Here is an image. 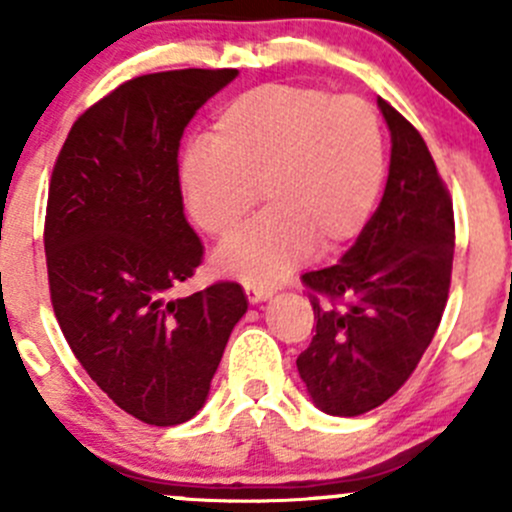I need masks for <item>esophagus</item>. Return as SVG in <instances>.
<instances>
[{"mask_svg":"<svg viewBox=\"0 0 512 512\" xmlns=\"http://www.w3.org/2000/svg\"><path fill=\"white\" fill-rule=\"evenodd\" d=\"M245 294H247V302H252V304L272 297L270 289H262V287H245Z\"/></svg>","mask_w":512,"mask_h":512,"instance_id":"obj_1","label":"esophagus"}]
</instances>
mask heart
Masks as SVG:
<instances>
[{
    "mask_svg": "<svg viewBox=\"0 0 512 512\" xmlns=\"http://www.w3.org/2000/svg\"><path fill=\"white\" fill-rule=\"evenodd\" d=\"M386 180L379 113L361 96L294 84L242 91L213 118L210 143L185 151L190 215L213 237L245 223L262 198L270 208L225 242L215 267L270 287L312 255L354 240L374 215Z\"/></svg>",
    "mask_w": 512,
    "mask_h": 512,
    "instance_id": "obj_1",
    "label": "heart"
}]
</instances>
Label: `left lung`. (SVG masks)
Listing matches in <instances>:
<instances>
[{
    "mask_svg": "<svg viewBox=\"0 0 512 512\" xmlns=\"http://www.w3.org/2000/svg\"><path fill=\"white\" fill-rule=\"evenodd\" d=\"M391 131L384 198L342 262L302 275L314 337L297 356L309 396L361 416L409 381L448 302L453 200L421 133L379 98Z\"/></svg>",
    "mask_w": 512,
    "mask_h": 512,
    "instance_id": "8db88e82",
    "label": "left lung"
}]
</instances>
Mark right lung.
<instances>
[{"label": "right lung", "mask_w": 512, "mask_h": 512, "mask_svg": "<svg viewBox=\"0 0 512 512\" xmlns=\"http://www.w3.org/2000/svg\"><path fill=\"white\" fill-rule=\"evenodd\" d=\"M235 76L178 69L123 81L76 118L51 170V307L98 389L151 426H175L203 409L232 327L247 312L237 282L170 297L203 262V242L183 213L180 136Z\"/></svg>", "instance_id": "1"}]
</instances>
